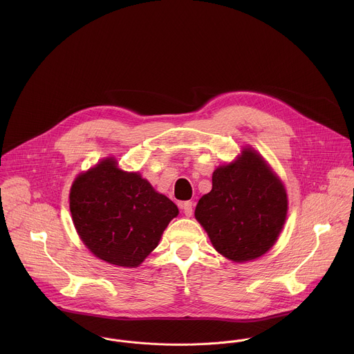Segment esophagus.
Segmentation results:
<instances>
[{
  "label": "esophagus",
  "mask_w": 354,
  "mask_h": 354,
  "mask_svg": "<svg viewBox=\"0 0 354 354\" xmlns=\"http://www.w3.org/2000/svg\"><path fill=\"white\" fill-rule=\"evenodd\" d=\"M181 208L184 211V214L187 216H191L194 214V207H192V202H184L181 204Z\"/></svg>",
  "instance_id": "esophagus-1"
}]
</instances>
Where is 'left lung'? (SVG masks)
Here are the masks:
<instances>
[{
  "mask_svg": "<svg viewBox=\"0 0 354 354\" xmlns=\"http://www.w3.org/2000/svg\"><path fill=\"white\" fill-rule=\"evenodd\" d=\"M288 214L279 177L253 149L212 173V189L203 195L195 218L214 248L243 263L263 256L278 240Z\"/></svg>",
  "mask_w": 354,
  "mask_h": 354,
  "instance_id": "obj_1",
  "label": "left lung"
}]
</instances>
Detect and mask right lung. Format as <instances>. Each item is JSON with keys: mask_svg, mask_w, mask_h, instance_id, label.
I'll return each mask as SVG.
<instances>
[{"mask_svg": "<svg viewBox=\"0 0 354 354\" xmlns=\"http://www.w3.org/2000/svg\"><path fill=\"white\" fill-rule=\"evenodd\" d=\"M114 158L76 177L71 187L72 221L84 245L103 261L138 267L156 248L178 208L139 173L117 167Z\"/></svg>", "mask_w": 354, "mask_h": 354, "instance_id": "right-lung-1", "label": "right lung"}]
</instances>
